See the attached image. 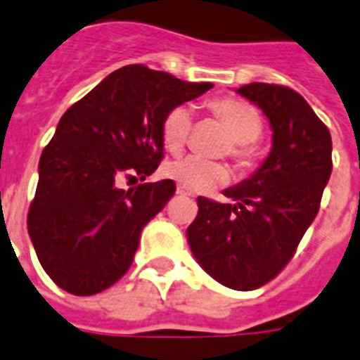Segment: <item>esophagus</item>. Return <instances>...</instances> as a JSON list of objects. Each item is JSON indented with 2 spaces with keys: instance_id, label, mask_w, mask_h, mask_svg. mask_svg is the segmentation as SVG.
Returning <instances> with one entry per match:
<instances>
[{
  "instance_id": "obj_1",
  "label": "esophagus",
  "mask_w": 360,
  "mask_h": 360,
  "mask_svg": "<svg viewBox=\"0 0 360 360\" xmlns=\"http://www.w3.org/2000/svg\"><path fill=\"white\" fill-rule=\"evenodd\" d=\"M176 193L178 195H184V197H191V195H193V193H191V191H188V189H186V188H182V186H178Z\"/></svg>"
}]
</instances>
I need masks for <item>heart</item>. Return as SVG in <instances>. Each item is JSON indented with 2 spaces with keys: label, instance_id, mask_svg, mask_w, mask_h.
I'll list each match as a JSON object with an SVG mask.
<instances>
[{
  "label": "heart",
  "instance_id": "b5f03b06",
  "mask_svg": "<svg viewBox=\"0 0 360 360\" xmlns=\"http://www.w3.org/2000/svg\"><path fill=\"white\" fill-rule=\"evenodd\" d=\"M208 110L229 133L225 152L242 169H250L257 160L255 141L263 131L261 114L248 103L233 97H218L208 103ZM191 133V112L188 107H174L165 114L161 124V139L165 148L176 154L184 148ZM165 174L189 191H208L219 184L227 182L229 169L219 161L202 160L199 155H189L172 161L165 167Z\"/></svg>",
  "mask_w": 360,
  "mask_h": 360
}]
</instances>
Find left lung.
Returning a JSON list of instances; mask_svg holds the SVG:
<instances>
[{
	"label": "left lung",
	"instance_id": "obj_1",
	"mask_svg": "<svg viewBox=\"0 0 360 360\" xmlns=\"http://www.w3.org/2000/svg\"><path fill=\"white\" fill-rule=\"evenodd\" d=\"M238 94L259 105L272 125V150L255 174L225 189L233 202L199 197L188 227L195 259L236 291L269 283L293 259L319 212L333 171L327 125L291 88L253 82Z\"/></svg>",
	"mask_w": 360,
	"mask_h": 360
}]
</instances>
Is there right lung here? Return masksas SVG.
I'll return each mask as SVG.
<instances>
[{
  "label": "right lung",
  "instance_id": "right-lung-1",
  "mask_svg": "<svg viewBox=\"0 0 360 360\" xmlns=\"http://www.w3.org/2000/svg\"><path fill=\"white\" fill-rule=\"evenodd\" d=\"M212 88L146 65H125L67 108L39 161L27 231L39 263L67 293L90 297L129 270L141 233L169 202L172 180H144L163 160L171 108Z\"/></svg>",
  "mask_w": 360,
  "mask_h": 360
}]
</instances>
